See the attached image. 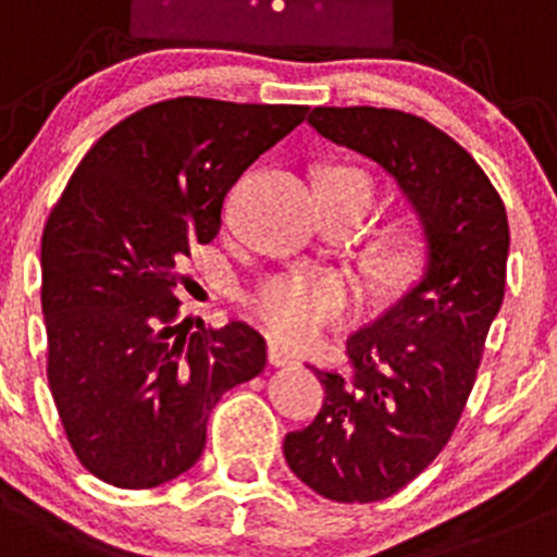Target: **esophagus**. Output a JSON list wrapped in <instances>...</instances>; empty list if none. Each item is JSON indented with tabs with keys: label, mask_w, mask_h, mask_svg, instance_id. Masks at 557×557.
I'll return each mask as SVG.
<instances>
[{
	"label": "esophagus",
	"mask_w": 557,
	"mask_h": 557,
	"mask_svg": "<svg viewBox=\"0 0 557 557\" xmlns=\"http://www.w3.org/2000/svg\"><path fill=\"white\" fill-rule=\"evenodd\" d=\"M269 361H272L274 367H288V364H296V354H290V350L283 348V345L272 343L269 345Z\"/></svg>",
	"instance_id": "esophagus-1"
}]
</instances>
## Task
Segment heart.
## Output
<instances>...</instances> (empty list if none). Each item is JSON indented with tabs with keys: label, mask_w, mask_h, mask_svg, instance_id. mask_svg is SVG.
I'll return each mask as SVG.
<instances>
[{
	"label": "heart",
	"mask_w": 557,
	"mask_h": 557,
	"mask_svg": "<svg viewBox=\"0 0 557 557\" xmlns=\"http://www.w3.org/2000/svg\"><path fill=\"white\" fill-rule=\"evenodd\" d=\"M323 180L348 185L372 198V185L359 169H329ZM354 283L337 272H288L269 277L247 296L252 321L285 345H312L356 307Z\"/></svg>",
	"instance_id": "heart-1"
}]
</instances>
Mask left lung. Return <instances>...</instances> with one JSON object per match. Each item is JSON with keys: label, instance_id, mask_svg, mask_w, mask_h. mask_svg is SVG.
I'll return each mask as SVG.
<instances>
[{"label": "left lung", "instance_id": "left-lung-1", "mask_svg": "<svg viewBox=\"0 0 557 557\" xmlns=\"http://www.w3.org/2000/svg\"><path fill=\"white\" fill-rule=\"evenodd\" d=\"M307 122L397 180L424 228L416 283L348 337V372L318 370L315 422L285 435V462L318 495L372 504L444 451L476 383L506 288L509 220L482 165L444 129L394 108H312Z\"/></svg>", "mask_w": 557, "mask_h": 557}]
</instances>
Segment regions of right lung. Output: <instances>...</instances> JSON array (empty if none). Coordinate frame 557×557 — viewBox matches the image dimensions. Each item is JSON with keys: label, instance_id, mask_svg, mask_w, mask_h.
<instances>
[{"label": "right lung", "instance_id": "right-lung-1", "mask_svg": "<svg viewBox=\"0 0 557 557\" xmlns=\"http://www.w3.org/2000/svg\"><path fill=\"white\" fill-rule=\"evenodd\" d=\"M307 111L154 102L102 135L48 214V386L75 457L100 482L149 490L190 471L220 397L267 367L256 329L190 332L176 294L193 247L218 236L231 187Z\"/></svg>", "mask_w": 557, "mask_h": 557}]
</instances>
